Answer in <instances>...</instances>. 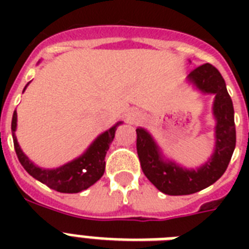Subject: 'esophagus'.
<instances>
[{
  "mask_svg": "<svg viewBox=\"0 0 249 249\" xmlns=\"http://www.w3.org/2000/svg\"><path fill=\"white\" fill-rule=\"evenodd\" d=\"M141 119H142V113H141L140 111L133 109V111H130V112L128 113V120L130 121V123H137V121L141 120Z\"/></svg>",
  "mask_w": 249,
  "mask_h": 249,
  "instance_id": "34e87169",
  "label": "esophagus"
}]
</instances>
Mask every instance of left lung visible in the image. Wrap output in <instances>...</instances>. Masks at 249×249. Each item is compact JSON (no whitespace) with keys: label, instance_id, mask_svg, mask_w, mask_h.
I'll list each match as a JSON object with an SVG mask.
<instances>
[{"label":"left lung","instance_id":"obj_1","mask_svg":"<svg viewBox=\"0 0 249 249\" xmlns=\"http://www.w3.org/2000/svg\"><path fill=\"white\" fill-rule=\"evenodd\" d=\"M189 80L205 93L216 95L213 112L217 119L216 150L212 159L197 170L182 169L174 163L163 161L151 136L138 128L137 154L144 176L166 195H190L208 187L225 173L235 148L236 132L232 101L226 84L216 67L205 63L190 72Z\"/></svg>","mask_w":249,"mask_h":249}]
</instances>
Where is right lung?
<instances>
[{
	"mask_svg": "<svg viewBox=\"0 0 249 249\" xmlns=\"http://www.w3.org/2000/svg\"><path fill=\"white\" fill-rule=\"evenodd\" d=\"M112 126L107 132L98 137L89 150L81 158L73 160L71 163L60 166L58 169H41L38 166L33 165L28 158L23 154V151L18 144L15 137L17 129V112H14L11 120V132H13L14 148L20 164L23 165L33 178H36L44 185L49 186L50 189L59 191V193H80L95 183L103 176L106 168V154L108 151L109 144L113 141L116 126Z\"/></svg>",
	"mask_w": 249,
	"mask_h": 249,
	"instance_id": "add662e5",
	"label": "right lung"
}]
</instances>
